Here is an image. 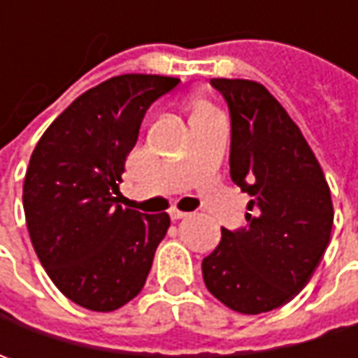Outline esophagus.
<instances>
[{
  "label": "esophagus",
  "mask_w": 358,
  "mask_h": 358,
  "mask_svg": "<svg viewBox=\"0 0 358 358\" xmlns=\"http://www.w3.org/2000/svg\"><path fill=\"white\" fill-rule=\"evenodd\" d=\"M169 217H171L173 221H179V219L187 217V213L185 211H179V209H171V211H169Z\"/></svg>",
  "instance_id": "34e87169"
}]
</instances>
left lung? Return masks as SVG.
<instances>
[{
  "instance_id": "left-lung-1",
  "label": "left lung",
  "mask_w": 358,
  "mask_h": 358,
  "mask_svg": "<svg viewBox=\"0 0 358 358\" xmlns=\"http://www.w3.org/2000/svg\"><path fill=\"white\" fill-rule=\"evenodd\" d=\"M231 113V179L249 193L239 231L203 259V281L229 309L259 315L303 291L323 259L333 201L323 169L296 123L265 85L211 79Z\"/></svg>"
}]
</instances>
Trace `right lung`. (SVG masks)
<instances>
[{
    "mask_svg": "<svg viewBox=\"0 0 358 358\" xmlns=\"http://www.w3.org/2000/svg\"><path fill=\"white\" fill-rule=\"evenodd\" d=\"M177 77L127 73L79 95L35 145L23 211L49 279L69 301L109 313L141 293L169 215L117 205L145 111Z\"/></svg>",
    "mask_w": 358,
    "mask_h": 358,
    "instance_id": "obj_1",
    "label": "right lung"
}]
</instances>
